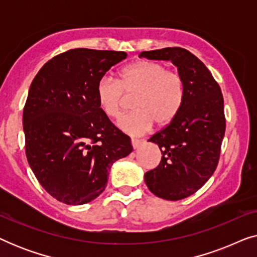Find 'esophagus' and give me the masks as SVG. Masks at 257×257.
Listing matches in <instances>:
<instances>
[{
	"label": "esophagus",
	"instance_id": "34e87169",
	"mask_svg": "<svg viewBox=\"0 0 257 257\" xmlns=\"http://www.w3.org/2000/svg\"><path fill=\"white\" fill-rule=\"evenodd\" d=\"M131 143H132V147H133V149H135V150L138 149V147L143 144L142 140L136 139V138H132V139H131Z\"/></svg>",
	"mask_w": 257,
	"mask_h": 257
}]
</instances>
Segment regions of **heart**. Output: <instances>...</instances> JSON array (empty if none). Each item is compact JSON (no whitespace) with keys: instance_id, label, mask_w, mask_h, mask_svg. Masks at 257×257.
<instances>
[{"instance_id":"b5f03b06","label":"heart","mask_w":257,"mask_h":257,"mask_svg":"<svg viewBox=\"0 0 257 257\" xmlns=\"http://www.w3.org/2000/svg\"><path fill=\"white\" fill-rule=\"evenodd\" d=\"M98 106L105 115L118 117L126 97H135V111L122 115L117 126L122 132L140 136L152 128L168 126L181 111L185 101V80L178 71L167 70L157 61H138L124 68L115 80L104 76L96 87Z\"/></svg>"}]
</instances>
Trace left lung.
<instances>
[{"instance_id": "1", "label": "left lung", "mask_w": 257, "mask_h": 257, "mask_svg": "<svg viewBox=\"0 0 257 257\" xmlns=\"http://www.w3.org/2000/svg\"><path fill=\"white\" fill-rule=\"evenodd\" d=\"M139 57L171 61L185 80L178 117L149 139L159 146L161 161L144 177L154 195L177 201L199 191L215 171L226 131L223 97L206 65L184 48L143 51Z\"/></svg>"}]
</instances>
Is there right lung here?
Segmentation results:
<instances>
[{
	"label": "right lung",
	"instance_id": "right-lung-1",
	"mask_svg": "<svg viewBox=\"0 0 257 257\" xmlns=\"http://www.w3.org/2000/svg\"><path fill=\"white\" fill-rule=\"evenodd\" d=\"M124 51L72 49L45 63L23 110L26 154L35 177L58 201L78 206L104 192L112 165L131 139L98 106L96 87Z\"/></svg>",
	"mask_w": 257,
	"mask_h": 257
}]
</instances>
